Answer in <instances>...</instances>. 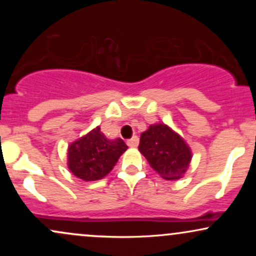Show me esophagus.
<instances>
[{
    "label": "esophagus",
    "mask_w": 256,
    "mask_h": 256,
    "mask_svg": "<svg viewBox=\"0 0 256 256\" xmlns=\"http://www.w3.org/2000/svg\"><path fill=\"white\" fill-rule=\"evenodd\" d=\"M138 142H140L138 137L137 136H134V137L130 138V140H128V146H131V148H136V146H138Z\"/></svg>",
    "instance_id": "esophagus-1"
}]
</instances>
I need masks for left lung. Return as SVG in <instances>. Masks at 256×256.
I'll return each instance as SVG.
<instances>
[{
	"mask_svg": "<svg viewBox=\"0 0 256 256\" xmlns=\"http://www.w3.org/2000/svg\"><path fill=\"white\" fill-rule=\"evenodd\" d=\"M138 149L152 168L167 180L183 177L192 160V152L183 138L165 124L149 126L140 134Z\"/></svg>",
	"mask_w": 256,
	"mask_h": 256,
	"instance_id": "obj_1",
	"label": "left lung"
}]
</instances>
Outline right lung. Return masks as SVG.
Wrapping results in <instances>:
<instances>
[{"mask_svg":"<svg viewBox=\"0 0 256 256\" xmlns=\"http://www.w3.org/2000/svg\"><path fill=\"white\" fill-rule=\"evenodd\" d=\"M128 149L122 138L110 140L96 128L68 148V167L76 177L86 182L107 176Z\"/></svg>","mask_w":256,"mask_h":256,"instance_id":"1","label":"right lung"}]
</instances>
